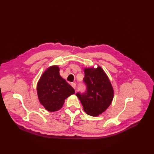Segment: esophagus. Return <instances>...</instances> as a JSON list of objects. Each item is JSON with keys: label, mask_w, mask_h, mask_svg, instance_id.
I'll list each match as a JSON object with an SVG mask.
<instances>
[{"label": "esophagus", "mask_w": 154, "mask_h": 154, "mask_svg": "<svg viewBox=\"0 0 154 154\" xmlns=\"http://www.w3.org/2000/svg\"><path fill=\"white\" fill-rule=\"evenodd\" d=\"M71 85H72V87L74 88V89H75V88H76V84H75V83H74V82H72V83H71Z\"/></svg>", "instance_id": "esophagus-1"}]
</instances>
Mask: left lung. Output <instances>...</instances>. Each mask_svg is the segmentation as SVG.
Listing matches in <instances>:
<instances>
[{
    "label": "left lung",
    "instance_id": "1",
    "mask_svg": "<svg viewBox=\"0 0 154 154\" xmlns=\"http://www.w3.org/2000/svg\"><path fill=\"white\" fill-rule=\"evenodd\" d=\"M84 82L87 91L76 94L86 114L98 116L110 106L114 98V89L103 70L97 68H85Z\"/></svg>",
    "mask_w": 154,
    "mask_h": 154
}]
</instances>
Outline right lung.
<instances>
[{
    "instance_id": "add662e5",
    "label": "right lung",
    "mask_w": 154,
    "mask_h": 154,
    "mask_svg": "<svg viewBox=\"0 0 154 154\" xmlns=\"http://www.w3.org/2000/svg\"><path fill=\"white\" fill-rule=\"evenodd\" d=\"M59 67H48L40 77L37 85L38 100L44 108L50 112L60 109L68 97L75 91L59 74Z\"/></svg>"
}]
</instances>
